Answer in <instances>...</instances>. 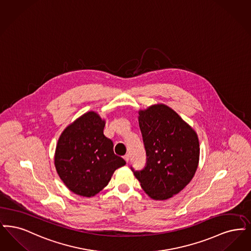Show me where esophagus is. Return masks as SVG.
Masks as SVG:
<instances>
[{
	"instance_id": "1",
	"label": "esophagus",
	"mask_w": 251,
	"mask_h": 251,
	"mask_svg": "<svg viewBox=\"0 0 251 251\" xmlns=\"http://www.w3.org/2000/svg\"><path fill=\"white\" fill-rule=\"evenodd\" d=\"M124 159H125L126 162H128V161H129V154H128V153L125 154V155H124Z\"/></svg>"
}]
</instances>
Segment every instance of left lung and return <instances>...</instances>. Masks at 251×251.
<instances>
[{
    "label": "left lung",
    "mask_w": 251,
    "mask_h": 251,
    "mask_svg": "<svg viewBox=\"0 0 251 251\" xmlns=\"http://www.w3.org/2000/svg\"><path fill=\"white\" fill-rule=\"evenodd\" d=\"M139 125L146 151L141 171L131 170L142 189L153 200L179 193L196 173L200 144L196 132L174 109L153 105L139 112Z\"/></svg>",
    "instance_id": "obj_1"
}]
</instances>
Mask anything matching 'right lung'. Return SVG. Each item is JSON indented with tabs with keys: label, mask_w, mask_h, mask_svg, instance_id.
<instances>
[{
	"label": "right lung",
	"mask_w": 251,
	"mask_h": 251,
	"mask_svg": "<svg viewBox=\"0 0 251 251\" xmlns=\"http://www.w3.org/2000/svg\"><path fill=\"white\" fill-rule=\"evenodd\" d=\"M105 121L89 111L62 133L55 151L56 171L65 185L79 196L92 197L106 185L126 161L105 137Z\"/></svg>",
	"instance_id": "right-lung-1"
}]
</instances>
